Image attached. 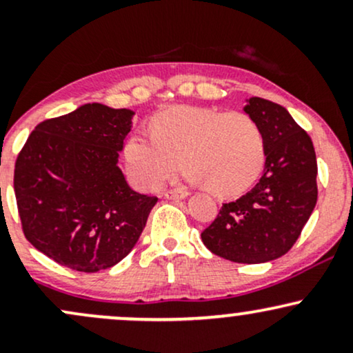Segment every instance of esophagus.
Here are the masks:
<instances>
[{
	"mask_svg": "<svg viewBox=\"0 0 353 353\" xmlns=\"http://www.w3.org/2000/svg\"><path fill=\"white\" fill-rule=\"evenodd\" d=\"M163 196L165 197V199H185V197L189 196V192L185 189H172V190H165V192L163 194Z\"/></svg>",
	"mask_w": 353,
	"mask_h": 353,
	"instance_id": "1",
	"label": "esophagus"
}]
</instances>
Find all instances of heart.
I'll use <instances>...</instances> for the list:
<instances>
[{
	"label": "heart",
	"mask_w": 353,
	"mask_h": 353,
	"mask_svg": "<svg viewBox=\"0 0 353 353\" xmlns=\"http://www.w3.org/2000/svg\"><path fill=\"white\" fill-rule=\"evenodd\" d=\"M182 176L219 197H234L252 188L265 164V139L252 116L214 108L172 106L157 112L151 134L132 132L124 143L131 179L154 189L181 164Z\"/></svg>",
	"instance_id": "1"
}]
</instances>
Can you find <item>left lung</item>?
<instances>
[{"label":"left lung","instance_id":"obj_1","mask_svg":"<svg viewBox=\"0 0 353 353\" xmlns=\"http://www.w3.org/2000/svg\"><path fill=\"white\" fill-rule=\"evenodd\" d=\"M244 111L264 132V174L245 196L222 204L201 237L219 257L262 264L289 252L309 221L317 204V157L310 136L281 104L250 98Z\"/></svg>","mask_w":353,"mask_h":353}]
</instances>
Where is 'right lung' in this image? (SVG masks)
Returning a JSON list of instances; mask_svg holds the SVG:
<instances>
[{
	"label": "right lung",
	"mask_w": 353,
	"mask_h": 353,
	"mask_svg": "<svg viewBox=\"0 0 353 353\" xmlns=\"http://www.w3.org/2000/svg\"><path fill=\"white\" fill-rule=\"evenodd\" d=\"M131 109L84 104L39 123L14 164L24 237L79 272L109 269L132 250L156 196L128 185L117 165Z\"/></svg>",
	"instance_id": "add662e5"
}]
</instances>
